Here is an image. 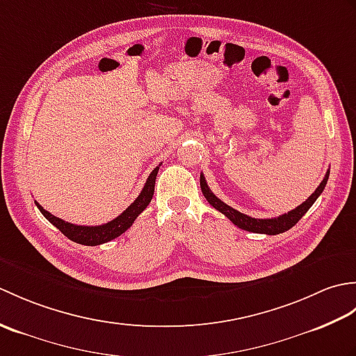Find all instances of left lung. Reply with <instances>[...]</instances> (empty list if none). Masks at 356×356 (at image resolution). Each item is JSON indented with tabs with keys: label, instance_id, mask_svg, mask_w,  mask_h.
Returning a JSON list of instances; mask_svg holds the SVG:
<instances>
[{
	"label": "left lung",
	"instance_id": "8db88e82",
	"mask_svg": "<svg viewBox=\"0 0 356 356\" xmlns=\"http://www.w3.org/2000/svg\"><path fill=\"white\" fill-rule=\"evenodd\" d=\"M329 172L330 171L326 172V176H324L320 186L316 188L315 193H312V195H309V199L306 202L301 203V205L295 209L289 211L287 214H282L280 217H274V218H254V217H249L243 213H240V211H237V209L231 208L229 205H226L225 202L217 199L214 193L209 190V186L207 184L205 177H203V174H200V188H202L203 195H205V199L209 202V205L214 207L217 211H220L223 216L228 217L229 220L236 226H238L240 229H245L249 232H257V234H268V236H275V234H282L287 229H291L292 226L297 225L300 218L307 213L309 208L314 205L315 200L318 199L320 194L324 191V186H326L327 179H329Z\"/></svg>",
	"mask_w": 356,
	"mask_h": 356
}]
</instances>
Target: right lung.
Segmentation results:
<instances>
[{
	"label": "right lung",
	"instance_id": "right-lung-1",
	"mask_svg": "<svg viewBox=\"0 0 356 356\" xmlns=\"http://www.w3.org/2000/svg\"><path fill=\"white\" fill-rule=\"evenodd\" d=\"M159 166H156V168L151 171L145 185L142 188L140 194L138 195V199H136L122 214L118 216L116 218H113V220L108 223H104L99 226L73 225L69 222H64L63 218L50 214L49 211H45L38 202H35V205L53 226H56V228L61 231L67 238H70L72 241H74V243L86 245V246H96V245L107 243V241L119 237L120 234H124L128 228H130L136 218H138V216L148 207V203L151 202V199H153V194H154V184H156Z\"/></svg>",
	"mask_w": 356,
	"mask_h": 356
}]
</instances>
